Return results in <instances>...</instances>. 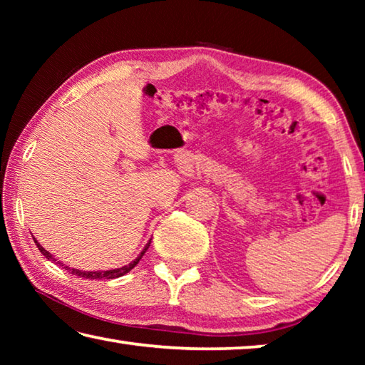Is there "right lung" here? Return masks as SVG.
Segmentation results:
<instances>
[{
  "mask_svg": "<svg viewBox=\"0 0 365 365\" xmlns=\"http://www.w3.org/2000/svg\"><path fill=\"white\" fill-rule=\"evenodd\" d=\"M35 240V238H34ZM150 243H151V240L150 242H148V245L145 246V250L140 252V256L135 259V261H132L130 264H127V265H123V267H120V269H113V270H96V272H86V270H78V269H71L69 265H64V269L66 270H69L71 274H73V275H77V277H83V279H90V280H103V279H106V280H110V279H117V277H122V275H125V274H128V272H130L135 265H137L138 262H140V259L143 257V255L146 252V250L150 248ZM35 245L38 246V250H40V252L43 256H45L46 259H49V261H56V259H54L53 256H51V252H48L45 248H43V246L36 242L35 240ZM58 264L61 265V262L58 261Z\"/></svg>",
  "mask_w": 365,
  "mask_h": 365,
  "instance_id": "add662e5",
  "label": "right lung"
}]
</instances>
